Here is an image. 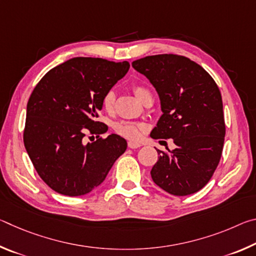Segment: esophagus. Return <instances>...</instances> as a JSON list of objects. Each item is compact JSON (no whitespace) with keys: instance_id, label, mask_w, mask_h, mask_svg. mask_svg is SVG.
Instances as JSON below:
<instances>
[{"instance_id":"esophagus-1","label":"esophagus","mask_w":256,"mask_h":256,"mask_svg":"<svg viewBox=\"0 0 256 256\" xmlns=\"http://www.w3.org/2000/svg\"><path fill=\"white\" fill-rule=\"evenodd\" d=\"M128 146L130 149H136V148H140V146H141L140 144H136V142H132V141H130Z\"/></svg>"}]
</instances>
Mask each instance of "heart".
Returning <instances> with one entry per match:
<instances>
[{
	"instance_id": "b5f03b06",
	"label": "heart",
	"mask_w": 256,
	"mask_h": 256,
	"mask_svg": "<svg viewBox=\"0 0 256 256\" xmlns=\"http://www.w3.org/2000/svg\"><path fill=\"white\" fill-rule=\"evenodd\" d=\"M133 92L136 94V98L144 104L146 99L152 97V94L149 92L148 88H146L142 84H136L133 86ZM115 92L112 90H108L102 98V106L104 110L107 112H112L115 110ZM114 131L128 140H138L141 136V132L144 131V126L141 124L126 122V120H120L114 125Z\"/></svg>"
}]
</instances>
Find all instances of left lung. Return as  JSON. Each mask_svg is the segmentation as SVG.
I'll use <instances>...</instances> for the list:
<instances>
[{"label": "left lung", "instance_id": "8db88e82", "mask_svg": "<svg viewBox=\"0 0 256 256\" xmlns=\"http://www.w3.org/2000/svg\"><path fill=\"white\" fill-rule=\"evenodd\" d=\"M132 66L157 90L162 115L150 136L172 138L176 148L157 150L151 170L160 188L177 196L204 188L220 162L224 126L222 94L212 76L185 56L160 54L134 60Z\"/></svg>", "mask_w": 256, "mask_h": 256}]
</instances>
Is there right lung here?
Here are the masks:
<instances>
[{"mask_svg":"<svg viewBox=\"0 0 256 256\" xmlns=\"http://www.w3.org/2000/svg\"><path fill=\"white\" fill-rule=\"evenodd\" d=\"M128 68L126 60L74 58L52 68L34 86L24 144L38 175L55 192L68 196L92 192L126 150L118 134L86 144L84 136L86 131L106 132L107 125L96 120L102 98Z\"/></svg>","mask_w":256,"mask_h":256,"instance_id":"obj_1","label":"right lung"}]
</instances>
